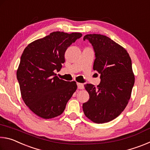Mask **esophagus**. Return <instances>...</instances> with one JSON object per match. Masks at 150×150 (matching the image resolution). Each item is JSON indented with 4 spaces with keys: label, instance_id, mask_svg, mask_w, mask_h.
I'll list each match as a JSON object with an SVG mask.
<instances>
[{
    "label": "esophagus",
    "instance_id": "esophagus-1",
    "mask_svg": "<svg viewBox=\"0 0 150 150\" xmlns=\"http://www.w3.org/2000/svg\"><path fill=\"white\" fill-rule=\"evenodd\" d=\"M77 88L79 89H83V88H84V85H83V83H77Z\"/></svg>",
    "mask_w": 150,
    "mask_h": 150
}]
</instances>
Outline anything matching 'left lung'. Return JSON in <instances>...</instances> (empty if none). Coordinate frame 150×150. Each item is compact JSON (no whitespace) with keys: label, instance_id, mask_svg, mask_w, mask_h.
<instances>
[{"label":"left lung","instance_id":"obj_1","mask_svg":"<svg viewBox=\"0 0 150 150\" xmlns=\"http://www.w3.org/2000/svg\"><path fill=\"white\" fill-rule=\"evenodd\" d=\"M83 40L93 46V69L100 74V83L97 87L85 85L89 99L83 103V110L93 122H108L120 115L130 98L135 81L131 58L122 46L106 35L87 34Z\"/></svg>","mask_w":150,"mask_h":150}]
</instances>
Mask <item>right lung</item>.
I'll return each instance as SVG.
<instances>
[{"mask_svg":"<svg viewBox=\"0 0 150 150\" xmlns=\"http://www.w3.org/2000/svg\"><path fill=\"white\" fill-rule=\"evenodd\" d=\"M82 34L54 32L30 43L25 48L16 71L22 98L35 115L44 119L63 113L77 90L75 81L68 82L56 76L65 62L68 47Z\"/></svg>","mask_w":150,"mask_h":150,"instance_id":"obj_1","label":"right lung"}]
</instances>
